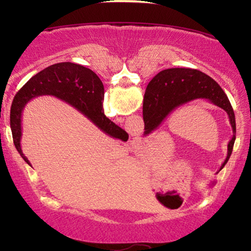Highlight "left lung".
Masks as SVG:
<instances>
[{
	"label": "left lung",
	"mask_w": 251,
	"mask_h": 251,
	"mask_svg": "<svg viewBox=\"0 0 251 251\" xmlns=\"http://www.w3.org/2000/svg\"><path fill=\"white\" fill-rule=\"evenodd\" d=\"M195 99H207L227 113L233 137L227 145V156L221 171L231 156L235 142V116L227 96L214 78L192 68H168L152 78L146 88L143 105L145 133L155 130L171 112ZM218 173V171H217Z\"/></svg>",
	"instance_id": "left-lung-1"
}]
</instances>
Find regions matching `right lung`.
<instances>
[{"mask_svg":"<svg viewBox=\"0 0 251 251\" xmlns=\"http://www.w3.org/2000/svg\"><path fill=\"white\" fill-rule=\"evenodd\" d=\"M51 95L71 104L82 114L95 123L113 138L128 140V133L116 126L102 111L104 85L95 72L74 63H58L44 68L30 77L17 92L10 111L13 144L27 163L29 161L23 154L20 147L22 139V113L25 105L37 96Z\"/></svg>","mask_w":251,"mask_h":251,"instance_id":"obj_1","label":"right lung"}]
</instances>
